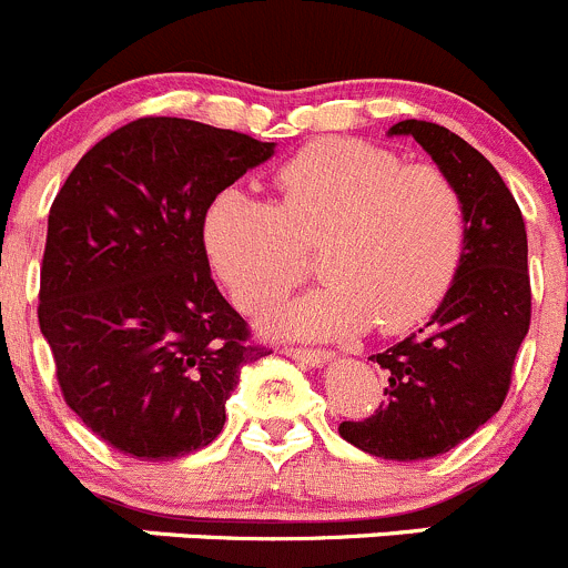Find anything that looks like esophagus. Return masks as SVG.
<instances>
[{"label": "esophagus", "mask_w": 568, "mask_h": 568, "mask_svg": "<svg viewBox=\"0 0 568 568\" xmlns=\"http://www.w3.org/2000/svg\"><path fill=\"white\" fill-rule=\"evenodd\" d=\"M285 357L296 359V363H305V365H324L326 359H332V352H324V348H305V346H283Z\"/></svg>", "instance_id": "obj_1"}]
</instances>
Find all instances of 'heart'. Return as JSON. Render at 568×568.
Returning a JSON list of instances; mask_svg holds the SVG:
<instances>
[{
	"label": "heart",
	"mask_w": 568,
	"mask_h": 568,
	"mask_svg": "<svg viewBox=\"0 0 568 568\" xmlns=\"http://www.w3.org/2000/svg\"><path fill=\"white\" fill-rule=\"evenodd\" d=\"M274 186L277 203L225 189L205 214V247L244 311L300 283L305 247L321 244L326 283L268 313L272 329L346 337L376 321L395 335L432 316L454 285L467 216L443 170L326 136L291 156Z\"/></svg>",
	"instance_id": "heart-1"
}]
</instances>
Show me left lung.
<instances>
[{
	"instance_id": "1",
	"label": "left lung",
	"mask_w": 568,
	"mask_h": 568,
	"mask_svg": "<svg viewBox=\"0 0 568 568\" xmlns=\"http://www.w3.org/2000/svg\"><path fill=\"white\" fill-rule=\"evenodd\" d=\"M459 189L467 236L459 272L432 321L387 352L379 409L343 420L341 437L379 459L423 462L448 454L500 412L514 359L530 326L528 233L500 173L459 134L426 120H400Z\"/></svg>"
}]
</instances>
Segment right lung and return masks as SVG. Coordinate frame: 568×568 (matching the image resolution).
Returning a JSON list of instances; mask_svg holds the SVG:
<instances>
[{"instance_id": "1", "label": "right lung", "mask_w": 568, "mask_h": 568, "mask_svg": "<svg viewBox=\"0 0 568 568\" xmlns=\"http://www.w3.org/2000/svg\"><path fill=\"white\" fill-rule=\"evenodd\" d=\"M274 142L183 118L95 142L49 211L38 321L79 420L142 462L214 443L252 341L211 277L205 214Z\"/></svg>"}]
</instances>
